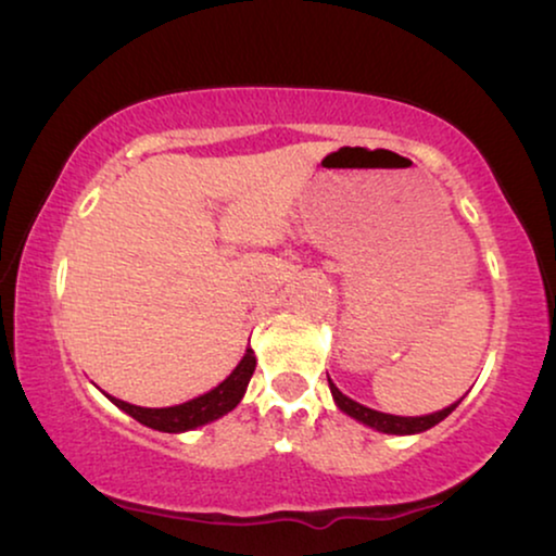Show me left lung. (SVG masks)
I'll return each mask as SVG.
<instances>
[{
    "mask_svg": "<svg viewBox=\"0 0 556 556\" xmlns=\"http://www.w3.org/2000/svg\"><path fill=\"white\" fill-rule=\"evenodd\" d=\"M329 391H331V399H334L337 408L342 410V414H348L350 419H355L359 424H365V427H370L375 431H380V434H395V437H406V434H421V431H427L431 427H437L439 421H444L446 416L452 414L454 408L459 406V401H454L452 406H446L442 410H434V414H424V416H395V414H383V410H375V408H367L363 403L352 401L350 395H344L340 388L329 380Z\"/></svg>",
    "mask_w": 556,
    "mask_h": 556,
    "instance_id": "8db88e82",
    "label": "left lung"
}]
</instances>
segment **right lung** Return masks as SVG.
Listing matches in <instances>:
<instances>
[{
  "mask_svg": "<svg viewBox=\"0 0 556 556\" xmlns=\"http://www.w3.org/2000/svg\"><path fill=\"white\" fill-rule=\"evenodd\" d=\"M255 365H257L255 352H252V348H248L235 370L229 372L219 386L197 395V399L178 403V406L146 408V406H135V403L114 399V395H106V399H110L117 408L125 410L127 416H132L135 421H140L142 427L165 431V434H184V431L199 429L204 427V424L222 419V416L237 408V403L242 401L244 391H248V383L252 372H255Z\"/></svg>",
  "mask_w": 556,
  "mask_h": 556,
  "instance_id": "right-lung-1",
  "label": "right lung"
}]
</instances>
